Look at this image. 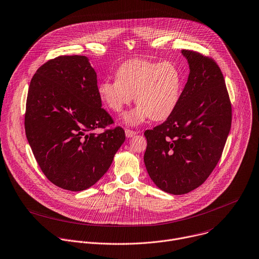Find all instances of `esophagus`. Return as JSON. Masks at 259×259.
Wrapping results in <instances>:
<instances>
[{
  "mask_svg": "<svg viewBox=\"0 0 259 259\" xmlns=\"http://www.w3.org/2000/svg\"><path fill=\"white\" fill-rule=\"evenodd\" d=\"M125 134H126V137L127 138H131L133 136H135L137 134L136 131H133V130H130V129H126L125 130Z\"/></svg>",
  "mask_w": 259,
  "mask_h": 259,
  "instance_id": "obj_1",
  "label": "esophagus"
}]
</instances>
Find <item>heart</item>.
<instances>
[{
  "label": "heart",
  "instance_id": "b5f03b06",
  "mask_svg": "<svg viewBox=\"0 0 259 259\" xmlns=\"http://www.w3.org/2000/svg\"><path fill=\"white\" fill-rule=\"evenodd\" d=\"M182 88V73L173 62L133 59L120 66L116 81L105 80L98 85V95L115 113L122 112L134 97L138 105L123 116V121L137 126L148 118L166 119L176 109Z\"/></svg>",
  "mask_w": 259,
  "mask_h": 259
}]
</instances>
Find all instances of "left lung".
I'll use <instances>...</instances> for the list:
<instances>
[{"label":"left lung","instance_id":"1","mask_svg":"<svg viewBox=\"0 0 259 259\" xmlns=\"http://www.w3.org/2000/svg\"><path fill=\"white\" fill-rule=\"evenodd\" d=\"M189 76L179 103L167 119L144 132V163L162 191L181 195L199 187L224 150L232 107L220 67L208 57L182 50Z\"/></svg>","mask_w":259,"mask_h":259}]
</instances>
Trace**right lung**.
<instances>
[{
	"label": "right lung",
	"instance_id": "add662e5",
	"mask_svg": "<svg viewBox=\"0 0 259 259\" xmlns=\"http://www.w3.org/2000/svg\"><path fill=\"white\" fill-rule=\"evenodd\" d=\"M102 108L95 69L85 56H61L33 75L26 101L25 133L45 176L56 186L82 191L111 166L125 141L121 127Z\"/></svg>",
	"mask_w": 259,
	"mask_h": 259
}]
</instances>
